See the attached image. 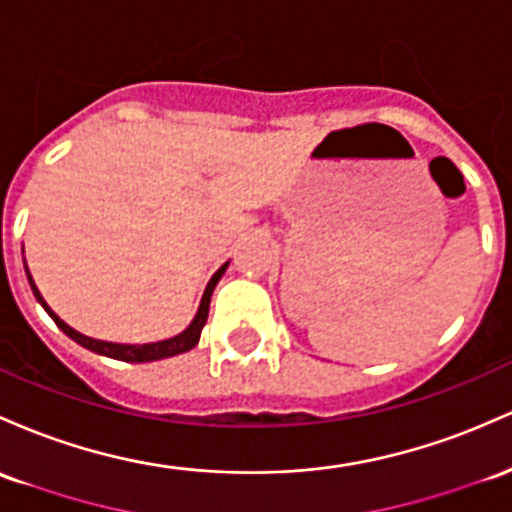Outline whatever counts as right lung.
<instances>
[{
	"label": "right lung",
	"mask_w": 512,
	"mask_h": 512,
	"mask_svg": "<svg viewBox=\"0 0 512 512\" xmlns=\"http://www.w3.org/2000/svg\"><path fill=\"white\" fill-rule=\"evenodd\" d=\"M228 265H230V262H226V265H223V267H218V272L213 274L211 282L206 284L204 296H201V303H199V311H196L194 320H192V323L187 325V328L182 330V333L174 335V338H167V340L143 342V345H128V342H106V340H94V338H87V335L77 333L75 328H70V325H67L65 320H60L58 313H55L53 308H50L48 303H46V299H43V296H41V291H38L36 282H33L31 272H28L26 260H24L26 277H28V284H31L33 296H36V301L41 303L43 308H46L48 316L55 320V325H58V328L63 330V333L67 335V338L75 340L77 345L87 347V350L97 352V355H104V357H111V359H121V362H131V364H138V362H157V359H167V357H174V355H182V352H189V350H192V347L199 345L201 330H204L206 318H209L211 294H213V289H216V284L221 282L223 274H226Z\"/></svg>",
	"instance_id": "1"
}]
</instances>
